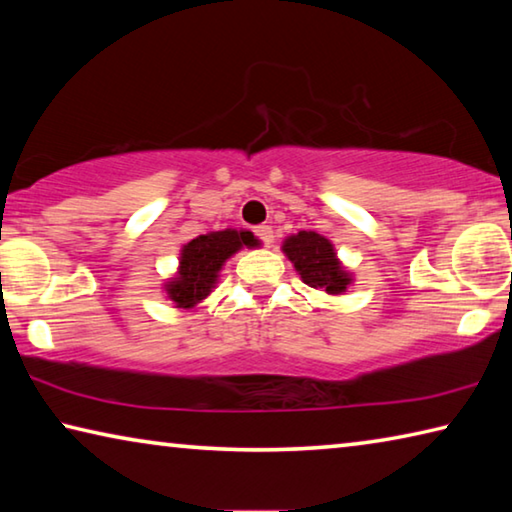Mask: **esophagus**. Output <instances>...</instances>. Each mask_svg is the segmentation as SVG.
Listing matches in <instances>:
<instances>
[{
	"label": "esophagus",
	"instance_id": "1",
	"mask_svg": "<svg viewBox=\"0 0 512 512\" xmlns=\"http://www.w3.org/2000/svg\"><path fill=\"white\" fill-rule=\"evenodd\" d=\"M255 237L262 241L264 246H271L273 244V228H271V225H257Z\"/></svg>",
	"mask_w": 512,
	"mask_h": 512
}]
</instances>
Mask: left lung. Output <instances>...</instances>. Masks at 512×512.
<instances>
[{"mask_svg": "<svg viewBox=\"0 0 512 512\" xmlns=\"http://www.w3.org/2000/svg\"><path fill=\"white\" fill-rule=\"evenodd\" d=\"M284 253L296 266L302 282L309 287L339 296L350 284V275L343 271L339 259H336L334 246L325 237L316 232H298L289 237L282 246Z\"/></svg>", "mask_w": 512, "mask_h": 512, "instance_id": "left-lung-1", "label": "left lung"}]
</instances>
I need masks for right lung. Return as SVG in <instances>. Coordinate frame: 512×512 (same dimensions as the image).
<instances>
[{
  "instance_id": "right-lung-1",
  "label": "right lung",
  "mask_w": 512,
  "mask_h": 512,
  "mask_svg": "<svg viewBox=\"0 0 512 512\" xmlns=\"http://www.w3.org/2000/svg\"><path fill=\"white\" fill-rule=\"evenodd\" d=\"M255 237L250 232L221 230L201 235L189 241L180 253V271L167 284L169 298L176 307L189 309L196 302L210 296L216 284V273L230 255H235L241 246H255Z\"/></svg>"
}]
</instances>
